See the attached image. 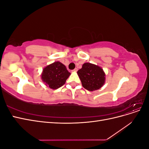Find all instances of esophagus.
I'll use <instances>...</instances> for the list:
<instances>
[{"mask_svg":"<svg viewBox=\"0 0 149 149\" xmlns=\"http://www.w3.org/2000/svg\"><path fill=\"white\" fill-rule=\"evenodd\" d=\"M78 71V69L77 68H75V69H74L73 70V71H74V72H76Z\"/></svg>","mask_w":149,"mask_h":149,"instance_id":"34e87169","label":"esophagus"}]
</instances>
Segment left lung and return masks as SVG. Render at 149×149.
<instances>
[{
    "label": "left lung",
    "mask_w": 149,
    "mask_h": 149,
    "mask_svg": "<svg viewBox=\"0 0 149 149\" xmlns=\"http://www.w3.org/2000/svg\"><path fill=\"white\" fill-rule=\"evenodd\" d=\"M77 73L83 86L90 91L100 89L105 83V73L101 67L85 63Z\"/></svg>",
    "instance_id": "obj_1"
}]
</instances>
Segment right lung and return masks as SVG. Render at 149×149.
Segmentation results:
<instances>
[{
	"instance_id": "obj_1",
	"label": "right lung",
	"mask_w": 149,
	"mask_h": 149,
	"mask_svg": "<svg viewBox=\"0 0 149 149\" xmlns=\"http://www.w3.org/2000/svg\"><path fill=\"white\" fill-rule=\"evenodd\" d=\"M70 74L63 64L56 61L44 68L41 77L47 86L52 89H56L65 84Z\"/></svg>"
}]
</instances>
